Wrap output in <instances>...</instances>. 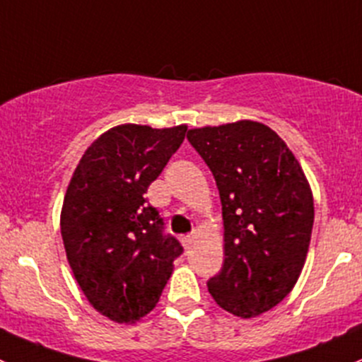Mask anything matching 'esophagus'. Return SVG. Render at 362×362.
<instances>
[{"label":"esophagus","instance_id":"34e87169","mask_svg":"<svg viewBox=\"0 0 362 362\" xmlns=\"http://www.w3.org/2000/svg\"><path fill=\"white\" fill-rule=\"evenodd\" d=\"M193 240H195V233H189V235H185V237L181 238L182 247H185V249H189V245L193 244Z\"/></svg>","mask_w":362,"mask_h":362}]
</instances>
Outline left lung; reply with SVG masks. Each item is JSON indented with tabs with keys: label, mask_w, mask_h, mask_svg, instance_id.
Listing matches in <instances>:
<instances>
[{
	"label": "left lung",
	"mask_w": 362,
	"mask_h": 362,
	"mask_svg": "<svg viewBox=\"0 0 362 362\" xmlns=\"http://www.w3.org/2000/svg\"><path fill=\"white\" fill-rule=\"evenodd\" d=\"M211 169L225 225V263L211 296L240 319L258 317L296 284L310 245L314 197L300 162L264 124L238 120L188 130Z\"/></svg>",
	"instance_id": "obj_1"
}]
</instances>
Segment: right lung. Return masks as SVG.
Returning <instances> with one entry per match:
<instances>
[{
    "mask_svg": "<svg viewBox=\"0 0 362 362\" xmlns=\"http://www.w3.org/2000/svg\"><path fill=\"white\" fill-rule=\"evenodd\" d=\"M188 127L124 124L100 134L78 162L61 211V235L88 303L118 324L150 314L173 275L180 242L162 233L144 193Z\"/></svg>",
    "mask_w": 362,
    "mask_h": 362,
    "instance_id": "right-lung-1",
    "label": "right lung"
}]
</instances>
